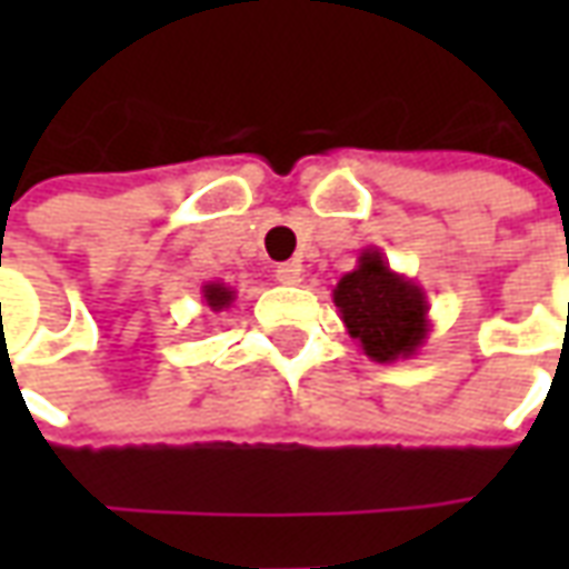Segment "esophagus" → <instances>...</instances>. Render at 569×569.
<instances>
[{
    "label": "esophagus",
    "mask_w": 569,
    "mask_h": 569,
    "mask_svg": "<svg viewBox=\"0 0 569 569\" xmlns=\"http://www.w3.org/2000/svg\"><path fill=\"white\" fill-rule=\"evenodd\" d=\"M273 277L283 286H298L301 283V277H305V271H301V264H296V261H286V264H280V268L273 271Z\"/></svg>",
    "instance_id": "esophagus-1"
}]
</instances>
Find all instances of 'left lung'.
<instances>
[{"instance_id": "1", "label": "left lung", "mask_w": 569, "mask_h": 569, "mask_svg": "<svg viewBox=\"0 0 569 569\" xmlns=\"http://www.w3.org/2000/svg\"><path fill=\"white\" fill-rule=\"evenodd\" d=\"M347 335L375 362L418 357L429 335V301L423 286L396 273L381 249H362L357 268L332 289Z\"/></svg>"}]
</instances>
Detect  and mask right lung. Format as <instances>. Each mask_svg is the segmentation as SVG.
Listing matches in <instances>:
<instances>
[{"instance_id": "add662e5", "label": "right lung", "mask_w": 569, "mask_h": 569, "mask_svg": "<svg viewBox=\"0 0 569 569\" xmlns=\"http://www.w3.org/2000/svg\"><path fill=\"white\" fill-rule=\"evenodd\" d=\"M203 301H207V308L212 310V313H222V310H228L231 305H234L237 292L231 289L228 283H219V280H212V283H203Z\"/></svg>"}]
</instances>
